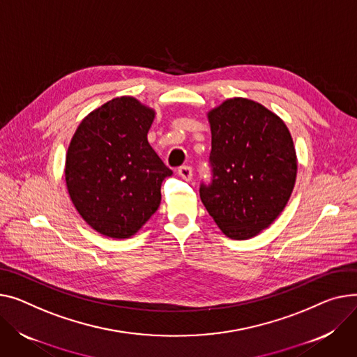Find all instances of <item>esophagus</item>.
<instances>
[{
    "label": "esophagus",
    "instance_id": "34e87169",
    "mask_svg": "<svg viewBox=\"0 0 357 357\" xmlns=\"http://www.w3.org/2000/svg\"><path fill=\"white\" fill-rule=\"evenodd\" d=\"M178 175L185 179V181H191L192 179V168L191 166H181V168L178 169Z\"/></svg>",
    "mask_w": 357,
    "mask_h": 357
}]
</instances>
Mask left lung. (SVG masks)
Returning <instances> with one entry per match:
<instances>
[{
	"label": "left lung",
	"mask_w": 357,
	"mask_h": 357,
	"mask_svg": "<svg viewBox=\"0 0 357 357\" xmlns=\"http://www.w3.org/2000/svg\"><path fill=\"white\" fill-rule=\"evenodd\" d=\"M212 181L201 201L232 240H248L268 228L286 208L297 176L289 128L254 100L234 98L208 112Z\"/></svg>",
	"instance_id": "8db88e82"
}]
</instances>
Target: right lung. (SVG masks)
<instances>
[{
    "label": "right lung",
    "instance_id": "right-lung-1",
    "mask_svg": "<svg viewBox=\"0 0 357 357\" xmlns=\"http://www.w3.org/2000/svg\"><path fill=\"white\" fill-rule=\"evenodd\" d=\"M155 110L122 96L90 112L66 155V185L82 218L102 235L123 240L156 212L160 185L172 171L148 142Z\"/></svg>",
    "mask_w": 357,
    "mask_h": 357
}]
</instances>
